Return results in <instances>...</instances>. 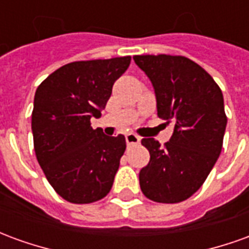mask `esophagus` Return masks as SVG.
<instances>
[{"mask_svg":"<svg viewBox=\"0 0 249 249\" xmlns=\"http://www.w3.org/2000/svg\"><path fill=\"white\" fill-rule=\"evenodd\" d=\"M125 141L128 145H136V144H140L141 139L135 133H126L125 135Z\"/></svg>","mask_w":249,"mask_h":249,"instance_id":"esophagus-1","label":"esophagus"}]
</instances>
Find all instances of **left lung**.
Segmentation results:
<instances>
[{
    "label": "left lung",
    "instance_id": "1",
    "mask_svg": "<svg viewBox=\"0 0 249 249\" xmlns=\"http://www.w3.org/2000/svg\"><path fill=\"white\" fill-rule=\"evenodd\" d=\"M152 82L157 116L175 125L165 145L142 139L149 151L140 188L157 203H180L203 185L223 146L227 116L219 85L203 68L183 56H135Z\"/></svg>",
    "mask_w": 249,
    "mask_h": 249
}]
</instances>
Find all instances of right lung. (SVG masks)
Segmentation results:
<instances>
[{"mask_svg": "<svg viewBox=\"0 0 249 249\" xmlns=\"http://www.w3.org/2000/svg\"><path fill=\"white\" fill-rule=\"evenodd\" d=\"M130 57L66 64L41 82L35 94L32 132L35 152L48 181L62 198L88 204L105 197L113 185L125 137L93 129L114 81Z\"/></svg>", "mask_w": 249, "mask_h": 249, "instance_id": "1", "label": "right lung"}]
</instances>
